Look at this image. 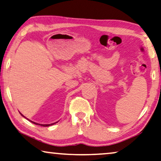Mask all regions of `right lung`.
Listing matches in <instances>:
<instances>
[{"label": "right lung", "mask_w": 161, "mask_h": 161, "mask_svg": "<svg viewBox=\"0 0 161 161\" xmlns=\"http://www.w3.org/2000/svg\"><path fill=\"white\" fill-rule=\"evenodd\" d=\"M22 116H24L23 115H22ZM32 123H35V124H36V125H42V126H44V127H46V126H49V125H53L54 124V123H52V124H39V123H35V122H32V121H31Z\"/></svg>", "instance_id": "1"}]
</instances>
